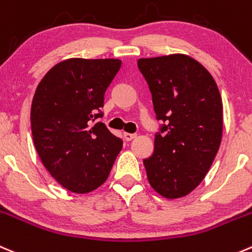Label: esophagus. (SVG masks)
<instances>
[{
	"instance_id": "obj_1",
	"label": "esophagus",
	"mask_w": 252,
	"mask_h": 252,
	"mask_svg": "<svg viewBox=\"0 0 252 252\" xmlns=\"http://www.w3.org/2000/svg\"><path fill=\"white\" fill-rule=\"evenodd\" d=\"M136 138V134H131V133H124V139H126V141H130L133 140V139Z\"/></svg>"
}]
</instances>
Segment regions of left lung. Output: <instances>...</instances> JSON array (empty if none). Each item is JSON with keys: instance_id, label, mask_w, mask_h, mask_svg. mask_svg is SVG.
Returning <instances> with one entry per match:
<instances>
[{"instance_id": "left-lung-1", "label": "left lung", "mask_w": 252, "mask_h": 252, "mask_svg": "<svg viewBox=\"0 0 252 252\" xmlns=\"http://www.w3.org/2000/svg\"><path fill=\"white\" fill-rule=\"evenodd\" d=\"M156 119L153 155L144 160L151 187L168 199L192 192L206 177L223 134V103L208 70L183 54L139 59Z\"/></svg>"}]
</instances>
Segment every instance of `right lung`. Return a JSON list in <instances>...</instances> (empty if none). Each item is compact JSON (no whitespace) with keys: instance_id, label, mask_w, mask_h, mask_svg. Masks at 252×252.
<instances>
[{"instance_id":"obj_1","label":"right lung","mask_w":252,"mask_h":252,"mask_svg":"<svg viewBox=\"0 0 252 252\" xmlns=\"http://www.w3.org/2000/svg\"><path fill=\"white\" fill-rule=\"evenodd\" d=\"M121 65L118 59H67L51 67L35 90L31 124L36 153L70 192L98 188L122 150V139L96 121Z\"/></svg>"}]
</instances>
